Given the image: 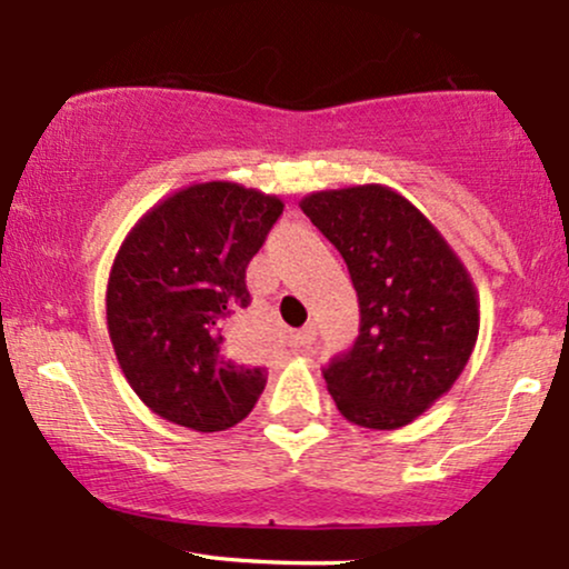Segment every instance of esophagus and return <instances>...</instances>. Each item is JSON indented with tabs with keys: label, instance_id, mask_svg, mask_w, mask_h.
<instances>
[{
	"label": "esophagus",
	"instance_id": "obj_1",
	"mask_svg": "<svg viewBox=\"0 0 569 569\" xmlns=\"http://www.w3.org/2000/svg\"><path fill=\"white\" fill-rule=\"evenodd\" d=\"M312 342H316V326H305V329H299L297 335H293V348L305 350L310 348Z\"/></svg>",
	"mask_w": 569,
	"mask_h": 569
}]
</instances>
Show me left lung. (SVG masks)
I'll use <instances>...</instances> for the list:
<instances>
[{
	"label": "left lung",
	"instance_id": "left-lung-1",
	"mask_svg": "<svg viewBox=\"0 0 569 569\" xmlns=\"http://www.w3.org/2000/svg\"><path fill=\"white\" fill-rule=\"evenodd\" d=\"M342 253L361 326L323 369L345 420L409 426L452 388L479 337L473 280L430 221L382 184L312 192L299 202Z\"/></svg>",
	"mask_w": 569,
	"mask_h": 569
}]
</instances>
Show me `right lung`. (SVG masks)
<instances>
[{"instance_id": "obj_1", "label": "right lung", "mask_w": 569, "mask_h": 569, "mask_svg": "<svg viewBox=\"0 0 569 569\" xmlns=\"http://www.w3.org/2000/svg\"><path fill=\"white\" fill-rule=\"evenodd\" d=\"M283 202L232 181L179 189L139 219L117 251L107 326L122 375L162 420L200 433L238 426L267 385L246 356L238 316L246 267Z\"/></svg>"}]
</instances>
